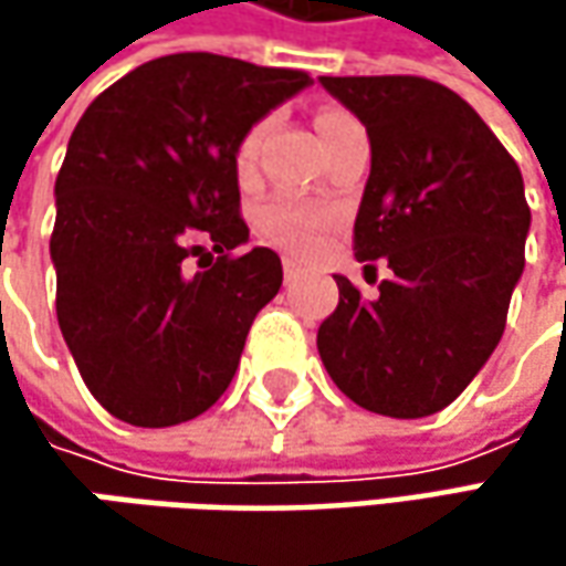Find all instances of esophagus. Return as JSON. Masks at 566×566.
<instances>
[{"label": "esophagus", "mask_w": 566, "mask_h": 566, "mask_svg": "<svg viewBox=\"0 0 566 566\" xmlns=\"http://www.w3.org/2000/svg\"><path fill=\"white\" fill-rule=\"evenodd\" d=\"M283 276H286V283H293L295 276H298V264H295L293 258H283Z\"/></svg>", "instance_id": "obj_1"}]
</instances>
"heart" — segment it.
Wrapping results in <instances>:
<instances>
[{
  "mask_svg": "<svg viewBox=\"0 0 566 566\" xmlns=\"http://www.w3.org/2000/svg\"><path fill=\"white\" fill-rule=\"evenodd\" d=\"M356 122L346 109L337 106H324L315 116V128L321 135V144L327 142L334 132H339L343 125ZM261 135H264V125H251L249 132L235 142L232 150V169L235 176L245 182L254 176V166H258V147H261ZM334 210L321 201H298V198H271L258 207L254 213V227L258 232L276 245V249L290 251L295 258H308L312 251L321 245L324 232L334 227Z\"/></svg>",
  "mask_w": 566,
  "mask_h": 566,
  "instance_id": "1",
  "label": "heart"
}]
</instances>
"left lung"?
<instances>
[{"label":"left lung","mask_w":566,"mask_h":566,"mask_svg":"<svg viewBox=\"0 0 566 566\" xmlns=\"http://www.w3.org/2000/svg\"><path fill=\"white\" fill-rule=\"evenodd\" d=\"M371 142L353 229L365 271L390 268L378 298L337 276L339 305L317 353L368 412L422 419L489 361L526 264L530 205L520 166L450 87L416 75L321 77Z\"/></svg>","instance_id":"8db88e82"}]
</instances>
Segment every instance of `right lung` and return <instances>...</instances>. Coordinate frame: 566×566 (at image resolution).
Here are the masks:
<instances>
[{
	"mask_svg": "<svg viewBox=\"0 0 566 566\" xmlns=\"http://www.w3.org/2000/svg\"><path fill=\"white\" fill-rule=\"evenodd\" d=\"M308 84L298 69L160 55L75 125L55 179V317L87 390L122 422H188L229 387L283 283L276 251L235 254L249 227L232 150Z\"/></svg>",
	"mask_w": 566,
	"mask_h": 566,
	"instance_id": "add662e5",
	"label": "right lung"
}]
</instances>
